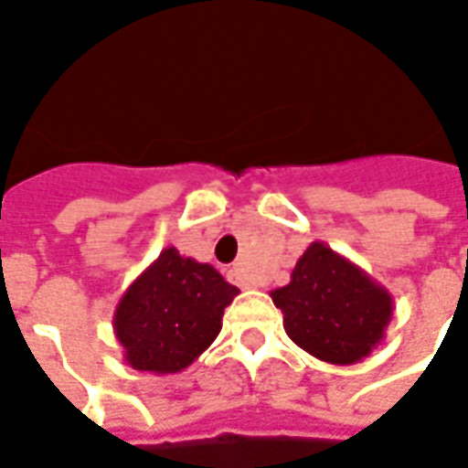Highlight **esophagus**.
<instances>
[{
    "label": "esophagus",
    "instance_id": "obj_1",
    "mask_svg": "<svg viewBox=\"0 0 468 468\" xmlns=\"http://www.w3.org/2000/svg\"><path fill=\"white\" fill-rule=\"evenodd\" d=\"M230 280H233L235 285L248 287V285H245V275H243V270H240V268H233V270H230Z\"/></svg>",
    "mask_w": 468,
    "mask_h": 468
}]
</instances>
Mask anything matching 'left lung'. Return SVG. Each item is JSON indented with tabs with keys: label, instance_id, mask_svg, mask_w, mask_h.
<instances>
[{
	"label": "left lung",
	"instance_id": "8db88e82",
	"mask_svg": "<svg viewBox=\"0 0 468 468\" xmlns=\"http://www.w3.org/2000/svg\"><path fill=\"white\" fill-rule=\"evenodd\" d=\"M270 297L282 310L287 337L330 365L369 357L384 340L394 307L387 287L320 240L307 245L290 282Z\"/></svg>",
	"mask_w": 468,
	"mask_h": 468
}]
</instances>
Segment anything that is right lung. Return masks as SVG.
<instances>
[{
    "instance_id": "obj_1",
    "label": "right lung",
    "mask_w": 468,
    "mask_h": 468,
    "mask_svg": "<svg viewBox=\"0 0 468 468\" xmlns=\"http://www.w3.org/2000/svg\"><path fill=\"white\" fill-rule=\"evenodd\" d=\"M238 292L213 265L165 248L128 285L113 310L123 359L138 372H183L213 345L225 307Z\"/></svg>"
}]
</instances>
